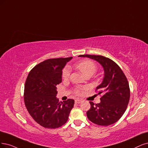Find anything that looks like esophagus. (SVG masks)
Segmentation results:
<instances>
[{
    "label": "esophagus",
    "instance_id": "esophagus-1",
    "mask_svg": "<svg viewBox=\"0 0 148 148\" xmlns=\"http://www.w3.org/2000/svg\"><path fill=\"white\" fill-rule=\"evenodd\" d=\"M81 102H82V100H80V99H75V102L76 103H81Z\"/></svg>",
    "mask_w": 148,
    "mask_h": 148
}]
</instances>
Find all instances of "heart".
Here are the masks:
<instances>
[{"label": "heart", "mask_w": 148, "mask_h": 148, "mask_svg": "<svg viewBox=\"0 0 148 148\" xmlns=\"http://www.w3.org/2000/svg\"><path fill=\"white\" fill-rule=\"evenodd\" d=\"M75 67L80 71L85 77L87 75L92 76L97 70V66L96 64L89 60H83L77 64H75ZM70 75V71L68 67H65L62 71V78L64 80H67L69 79ZM74 92L77 95H80L82 93V88H77L74 90Z\"/></svg>", "instance_id": "obj_1"}]
</instances>
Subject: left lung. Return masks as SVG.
Returning <instances> with one entry per match:
<instances>
[{
    "label": "left lung",
    "instance_id": "1",
    "mask_svg": "<svg viewBox=\"0 0 148 148\" xmlns=\"http://www.w3.org/2000/svg\"><path fill=\"white\" fill-rule=\"evenodd\" d=\"M101 64L104 71L102 83L96 87L98 94H103L101 102L97 104L90 101L91 107L87 117L93 123L107 126L115 123L126 110L130 99V88L127 79L119 66L111 59L101 56L81 55Z\"/></svg>",
    "mask_w": 148,
    "mask_h": 148
}]
</instances>
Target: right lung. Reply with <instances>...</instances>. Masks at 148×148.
I'll return each instance as SVG.
<instances>
[{"label": "right lung", "instance_id": "obj_1", "mask_svg": "<svg viewBox=\"0 0 148 148\" xmlns=\"http://www.w3.org/2000/svg\"><path fill=\"white\" fill-rule=\"evenodd\" d=\"M73 58H59L45 60L29 73L24 86V99L31 116L41 126L56 129L67 122L74 100L59 102L57 85L62 82V70Z\"/></svg>", "mask_w": 148, "mask_h": 148}]
</instances>
